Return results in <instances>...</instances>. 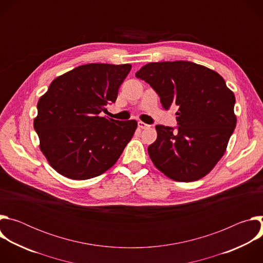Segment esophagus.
<instances>
[{
  "mask_svg": "<svg viewBox=\"0 0 263 263\" xmlns=\"http://www.w3.org/2000/svg\"><path fill=\"white\" fill-rule=\"evenodd\" d=\"M138 127L140 129H147V128H149V125H147V124H145L143 122H138Z\"/></svg>",
  "mask_w": 263,
  "mask_h": 263,
  "instance_id": "34e87169",
  "label": "esophagus"
}]
</instances>
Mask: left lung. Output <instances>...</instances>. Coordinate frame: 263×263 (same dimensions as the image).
Masks as SVG:
<instances>
[{"instance_id": "1", "label": "left lung", "mask_w": 263, "mask_h": 263, "mask_svg": "<svg viewBox=\"0 0 263 263\" xmlns=\"http://www.w3.org/2000/svg\"><path fill=\"white\" fill-rule=\"evenodd\" d=\"M135 76L152 86L164 109L179 107L177 130L156 126L157 139L147 147L154 165L179 182L205 177L235 129L234 93L216 71L191 61L151 62Z\"/></svg>"}]
</instances>
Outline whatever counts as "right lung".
<instances>
[{
    "instance_id": "obj_1",
    "label": "right lung",
    "mask_w": 263,
    "mask_h": 263,
    "mask_svg": "<svg viewBox=\"0 0 263 263\" xmlns=\"http://www.w3.org/2000/svg\"><path fill=\"white\" fill-rule=\"evenodd\" d=\"M131 64L89 63L57 77L37 103L34 129L50 165L72 180L102 175L131 140L137 122L100 117L115 103Z\"/></svg>"
}]
</instances>
